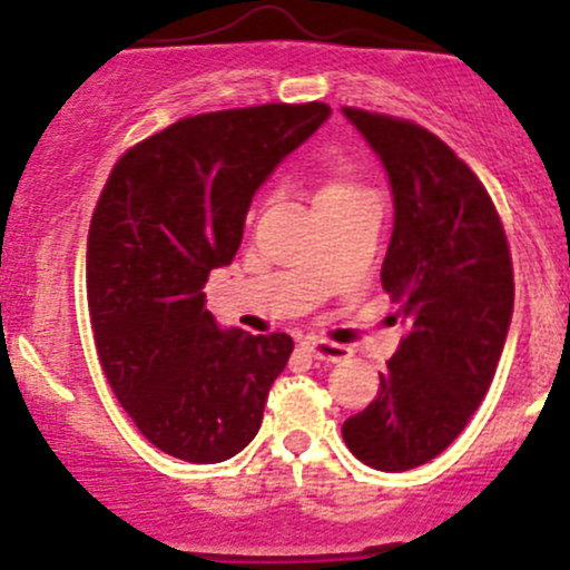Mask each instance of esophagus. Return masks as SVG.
<instances>
[{"label":"esophagus","mask_w":570,"mask_h":570,"mask_svg":"<svg viewBox=\"0 0 570 570\" xmlns=\"http://www.w3.org/2000/svg\"><path fill=\"white\" fill-rule=\"evenodd\" d=\"M307 348H309V354L321 362H345L351 356L348 345L328 343V340H321V337H309Z\"/></svg>","instance_id":"obj_1"}]
</instances>
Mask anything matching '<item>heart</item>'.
Here are the masks:
<instances>
[{
  "label": "heart",
  "instance_id": "heart-1",
  "mask_svg": "<svg viewBox=\"0 0 570 570\" xmlns=\"http://www.w3.org/2000/svg\"><path fill=\"white\" fill-rule=\"evenodd\" d=\"M351 191H360V186L348 184V180H326V184L318 189V195H315V203H321V199L351 195Z\"/></svg>",
  "mask_w": 570,
  "mask_h": 570
}]
</instances>
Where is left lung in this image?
Listing matches in <instances>:
<instances>
[{
	"instance_id": "obj_1",
	"label": "left lung",
	"mask_w": 570,
	"mask_h": 570,
	"mask_svg": "<svg viewBox=\"0 0 570 570\" xmlns=\"http://www.w3.org/2000/svg\"><path fill=\"white\" fill-rule=\"evenodd\" d=\"M343 115L390 175L395 227L381 285L409 326L343 439L367 466L406 472L448 450L489 392L513 315V263L489 191L436 134L379 111Z\"/></svg>"
}]
</instances>
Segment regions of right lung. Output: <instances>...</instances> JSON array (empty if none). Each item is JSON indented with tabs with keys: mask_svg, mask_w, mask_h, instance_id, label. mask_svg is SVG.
<instances>
[{
	"mask_svg": "<svg viewBox=\"0 0 570 570\" xmlns=\"http://www.w3.org/2000/svg\"><path fill=\"white\" fill-rule=\"evenodd\" d=\"M321 101L184 117L117 158L87 236L98 360L134 425L161 453L219 463L255 439L285 371V332H222L205 309L257 186L318 131Z\"/></svg>",
	"mask_w": 570,
	"mask_h": 570,
	"instance_id": "obj_1",
	"label": "right lung"
}]
</instances>
